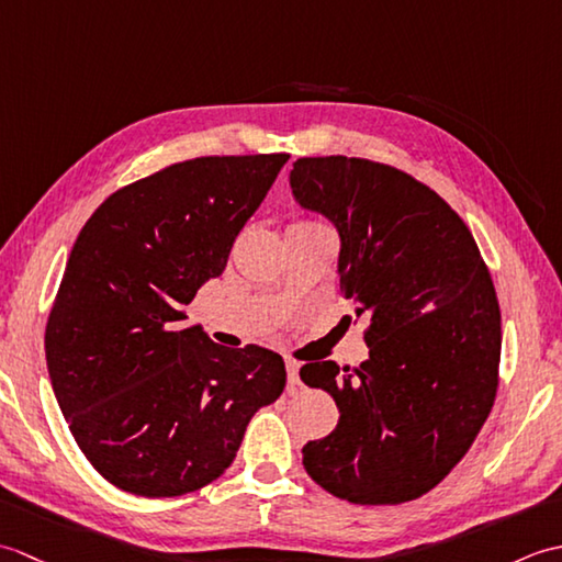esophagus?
<instances>
[{
	"label": "esophagus",
	"instance_id": "esophagus-1",
	"mask_svg": "<svg viewBox=\"0 0 562 562\" xmlns=\"http://www.w3.org/2000/svg\"><path fill=\"white\" fill-rule=\"evenodd\" d=\"M284 367H288V384H290V389L302 386V379H300V362H296V360H288V362H284Z\"/></svg>",
	"mask_w": 562,
	"mask_h": 562
}]
</instances>
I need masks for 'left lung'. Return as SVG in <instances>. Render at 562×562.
<instances>
[{
    "instance_id": "8db88e82",
    "label": "left lung",
    "mask_w": 562,
    "mask_h": 562,
    "mask_svg": "<svg viewBox=\"0 0 562 562\" xmlns=\"http://www.w3.org/2000/svg\"><path fill=\"white\" fill-rule=\"evenodd\" d=\"M290 183L336 224L340 294L369 345L360 367L300 369L340 411L302 449L304 469L355 505L408 503L445 481L493 411L503 330L491 270L459 214L389 164L304 157Z\"/></svg>"
}]
</instances>
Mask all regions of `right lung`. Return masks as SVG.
<instances>
[{
	"label": "right lung",
	"mask_w": 562,
	"mask_h": 562,
	"mask_svg": "<svg viewBox=\"0 0 562 562\" xmlns=\"http://www.w3.org/2000/svg\"><path fill=\"white\" fill-rule=\"evenodd\" d=\"M288 159L169 164L105 198L77 236L45 326L47 372L77 447L125 493L205 487L280 398L278 352L226 350L183 321Z\"/></svg>",
	"instance_id": "right-lung-1"
}]
</instances>
